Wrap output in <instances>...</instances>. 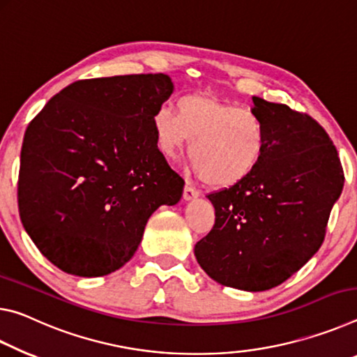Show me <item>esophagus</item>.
I'll use <instances>...</instances> for the list:
<instances>
[{"label":"esophagus","instance_id":"1","mask_svg":"<svg viewBox=\"0 0 357 357\" xmlns=\"http://www.w3.org/2000/svg\"><path fill=\"white\" fill-rule=\"evenodd\" d=\"M196 197H199V191H197L196 188H192V186H190V185H185L183 199L185 201H192V199H196Z\"/></svg>","mask_w":357,"mask_h":357}]
</instances>
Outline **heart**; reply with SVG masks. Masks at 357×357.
<instances>
[{
  "label": "heart",
  "mask_w": 357,
  "mask_h": 357,
  "mask_svg": "<svg viewBox=\"0 0 357 357\" xmlns=\"http://www.w3.org/2000/svg\"><path fill=\"white\" fill-rule=\"evenodd\" d=\"M151 130L156 149L167 158L177 156L192 138L195 172L215 188H229L248 178L267 149L266 125L259 115L206 93L178 98L177 110L158 106Z\"/></svg>",
  "instance_id": "obj_1"
}]
</instances>
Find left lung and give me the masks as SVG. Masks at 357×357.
<instances>
[{"instance_id":"obj_1","label":"left lung","mask_w":357,"mask_h":357,"mask_svg":"<svg viewBox=\"0 0 357 357\" xmlns=\"http://www.w3.org/2000/svg\"><path fill=\"white\" fill-rule=\"evenodd\" d=\"M267 149L243 182L208 195L215 226L195 247L215 282L243 291L282 284L313 258L344 177L337 150L317 121L253 96Z\"/></svg>"}]
</instances>
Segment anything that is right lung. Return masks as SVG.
<instances>
[{"instance_id":"1","label":"right lung","mask_w":357,"mask_h":357,"mask_svg":"<svg viewBox=\"0 0 357 357\" xmlns=\"http://www.w3.org/2000/svg\"><path fill=\"white\" fill-rule=\"evenodd\" d=\"M174 93L167 74L77 80L45 104L23 137L19 210L52 264L79 277L123 267L183 178L155 145L151 115Z\"/></svg>"}]
</instances>
